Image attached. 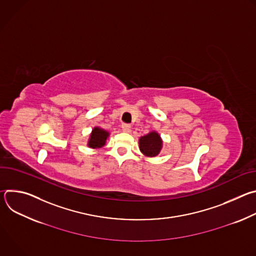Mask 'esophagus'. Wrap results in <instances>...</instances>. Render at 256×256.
Returning a JSON list of instances; mask_svg holds the SVG:
<instances>
[{
	"instance_id": "obj_1",
	"label": "esophagus",
	"mask_w": 256,
	"mask_h": 256,
	"mask_svg": "<svg viewBox=\"0 0 256 256\" xmlns=\"http://www.w3.org/2000/svg\"><path fill=\"white\" fill-rule=\"evenodd\" d=\"M122 130L126 132H130V130H132V126L128 124H124L122 126Z\"/></svg>"
}]
</instances>
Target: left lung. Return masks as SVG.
<instances>
[{"mask_svg": "<svg viewBox=\"0 0 256 256\" xmlns=\"http://www.w3.org/2000/svg\"><path fill=\"white\" fill-rule=\"evenodd\" d=\"M138 148L144 156L156 157L163 148V140L158 132L152 130L138 138Z\"/></svg>", "mask_w": 256, "mask_h": 256, "instance_id": "1", "label": "left lung"}]
</instances>
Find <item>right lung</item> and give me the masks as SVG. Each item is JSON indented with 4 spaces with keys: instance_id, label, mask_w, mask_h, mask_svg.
<instances>
[{
    "instance_id": "right-lung-1",
    "label": "right lung",
    "mask_w": 256,
    "mask_h": 256,
    "mask_svg": "<svg viewBox=\"0 0 256 256\" xmlns=\"http://www.w3.org/2000/svg\"><path fill=\"white\" fill-rule=\"evenodd\" d=\"M109 136H110V132H109L108 130L96 126L92 128V132H91L88 142H87V146L93 150L100 149V148L104 147Z\"/></svg>"
}]
</instances>
